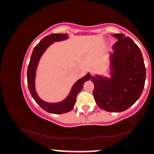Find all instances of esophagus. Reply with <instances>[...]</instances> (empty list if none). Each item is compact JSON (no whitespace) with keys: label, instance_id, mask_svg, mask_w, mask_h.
I'll return each mask as SVG.
<instances>
[{"label":"esophagus","instance_id":"34e87169","mask_svg":"<svg viewBox=\"0 0 154 154\" xmlns=\"http://www.w3.org/2000/svg\"><path fill=\"white\" fill-rule=\"evenodd\" d=\"M89 72H90L91 75H93L95 73V69L94 68H91L89 70Z\"/></svg>","mask_w":154,"mask_h":154}]
</instances>
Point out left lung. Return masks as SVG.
<instances>
[{
	"mask_svg": "<svg viewBox=\"0 0 154 154\" xmlns=\"http://www.w3.org/2000/svg\"><path fill=\"white\" fill-rule=\"evenodd\" d=\"M118 41L110 54L111 77L96 75L91 77L97 105L109 112H121L131 107L141 96L146 68L141 51L124 34L112 35Z\"/></svg>",
	"mask_w": 154,
	"mask_h": 154,
	"instance_id": "left-lung-1",
	"label": "left lung"
}]
</instances>
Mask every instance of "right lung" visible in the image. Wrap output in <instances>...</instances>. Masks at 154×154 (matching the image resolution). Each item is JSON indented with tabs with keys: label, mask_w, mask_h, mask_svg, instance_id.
I'll return each instance as SVG.
<instances>
[{
	"label": "right lung",
	"mask_w": 154,
	"mask_h": 154,
	"mask_svg": "<svg viewBox=\"0 0 154 154\" xmlns=\"http://www.w3.org/2000/svg\"><path fill=\"white\" fill-rule=\"evenodd\" d=\"M68 38V35L64 33H52L45 37L33 49L31 56V60H30L29 66H28L27 82L29 91L36 103L41 108H42L43 109L49 113L60 114L71 111L74 107L78 94L82 90L84 82L89 80L91 77L90 73L88 72L85 76L77 80L72 86V89L68 97L59 103H47V102L42 100L38 96L35 90V79L36 69L41 56L46 51V49L54 42L66 40Z\"/></svg>",
	"instance_id": "1"
}]
</instances>
